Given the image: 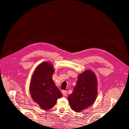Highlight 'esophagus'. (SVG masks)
Returning a JSON list of instances; mask_svg holds the SVG:
<instances>
[{"instance_id": "34e87169", "label": "esophagus", "mask_w": 129, "mask_h": 129, "mask_svg": "<svg viewBox=\"0 0 129 129\" xmlns=\"http://www.w3.org/2000/svg\"><path fill=\"white\" fill-rule=\"evenodd\" d=\"M62 94H63V96H66L67 95V90H63L62 91Z\"/></svg>"}]
</instances>
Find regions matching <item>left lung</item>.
<instances>
[{
  "label": "left lung",
  "instance_id": "1",
  "mask_svg": "<svg viewBox=\"0 0 129 129\" xmlns=\"http://www.w3.org/2000/svg\"><path fill=\"white\" fill-rule=\"evenodd\" d=\"M97 95L96 76L92 71L87 70L78 76L76 84L68 100L73 110L81 112L94 103Z\"/></svg>",
  "mask_w": 129,
  "mask_h": 129
}]
</instances>
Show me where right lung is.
I'll return each mask as SVG.
<instances>
[{
	"label": "right lung",
	"instance_id": "1",
	"mask_svg": "<svg viewBox=\"0 0 129 129\" xmlns=\"http://www.w3.org/2000/svg\"><path fill=\"white\" fill-rule=\"evenodd\" d=\"M54 69L52 64L44 62L39 65L33 74L29 91L35 102L43 110H49L62 96L52 79Z\"/></svg>",
	"mask_w": 129,
	"mask_h": 129
}]
</instances>
